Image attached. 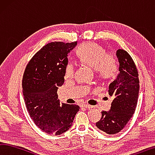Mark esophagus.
Wrapping results in <instances>:
<instances>
[{"mask_svg":"<svg viewBox=\"0 0 155 155\" xmlns=\"http://www.w3.org/2000/svg\"><path fill=\"white\" fill-rule=\"evenodd\" d=\"M82 107H86V108H92L93 106H92V105L87 104H82Z\"/></svg>","mask_w":155,"mask_h":155,"instance_id":"obj_1","label":"esophagus"}]
</instances>
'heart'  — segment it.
Returning a JSON list of instances; mask_svg holds the SVG:
<instances>
[{
	"label": "heart",
	"instance_id": "obj_1",
	"mask_svg": "<svg viewBox=\"0 0 155 155\" xmlns=\"http://www.w3.org/2000/svg\"><path fill=\"white\" fill-rule=\"evenodd\" d=\"M76 54L82 63L96 70L100 78L110 79L116 75L117 66L113 55L106 53L105 49L96 43L87 42L81 44ZM74 68L72 64H68L66 68V75L72 76Z\"/></svg>",
	"mask_w": 155,
	"mask_h": 155
}]
</instances>
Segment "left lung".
Instances as JSON below:
<instances>
[{"label":"left lung","instance_id":"obj_1","mask_svg":"<svg viewBox=\"0 0 155 155\" xmlns=\"http://www.w3.org/2000/svg\"><path fill=\"white\" fill-rule=\"evenodd\" d=\"M118 74L109 86V95L113 98L109 111H102L96 126L107 134L123 130L131 118L137 106L140 82L136 66L131 56L123 49L116 51Z\"/></svg>","mask_w":155,"mask_h":155}]
</instances>
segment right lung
Instances as JSON below:
<instances>
[{"mask_svg": "<svg viewBox=\"0 0 155 155\" xmlns=\"http://www.w3.org/2000/svg\"><path fill=\"white\" fill-rule=\"evenodd\" d=\"M72 43L51 42L35 54L27 64L22 79V93L30 116L49 134L61 135L72 126L80 110L77 105L61 104L57 91L64 82L68 54Z\"/></svg>", "mask_w": 155, "mask_h": 155, "instance_id": "right-lung-1", "label": "right lung"}]
</instances>
